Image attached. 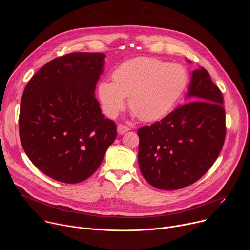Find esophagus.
<instances>
[{
	"instance_id": "esophagus-1",
	"label": "esophagus",
	"mask_w": 250,
	"mask_h": 250,
	"mask_svg": "<svg viewBox=\"0 0 250 250\" xmlns=\"http://www.w3.org/2000/svg\"><path fill=\"white\" fill-rule=\"evenodd\" d=\"M128 130H129V128L127 126H125V125H118V132H119V134H124L126 131H128Z\"/></svg>"
}]
</instances>
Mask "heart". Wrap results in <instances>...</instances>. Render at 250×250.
Here are the masks:
<instances>
[{
    "mask_svg": "<svg viewBox=\"0 0 250 250\" xmlns=\"http://www.w3.org/2000/svg\"><path fill=\"white\" fill-rule=\"evenodd\" d=\"M186 83L187 74L182 66L140 56L122 63L114 71L113 81H101L98 97L103 112L109 118L118 116L128 97L133 117L155 122L172 110Z\"/></svg>",
    "mask_w": 250,
    "mask_h": 250,
    "instance_id": "b5f03b06",
    "label": "heart"
}]
</instances>
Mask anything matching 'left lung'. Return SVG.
<instances>
[{
    "instance_id": "1",
    "label": "left lung",
    "mask_w": 250,
    "mask_h": 250,
    "mask_svg": "<svg viewBox=\"0 0 250 250\" xmlns=\"http://www.w3.org/2000/svg\"><path fill=\"white\" fill-rule=\"evenodd\" d=\"M186 100L161 121L137 130L140 172L157 189L172 191L195 183L224 146V98L204 67L192 72Z\"/></svg>"
}]
</instances>
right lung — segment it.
<instances>
[{
	"label": "right lung",
	"mask_w": 250,
	"mask_h": 250,
	"mask_svg": "<svg viewBox=\"0 0 250 250\" xmlns=\"http://www.w3.org/2000/svg\"><path fill=\"white\" fill-rule=\"evenodd\" d=\"M103 53L75 52L46 63L24 88L20 137L29 160L52 179L82 182L101 165L117 136L95 97Z\"/></svg>",
	"instance_id": "add662e5"
}]
</instances>
